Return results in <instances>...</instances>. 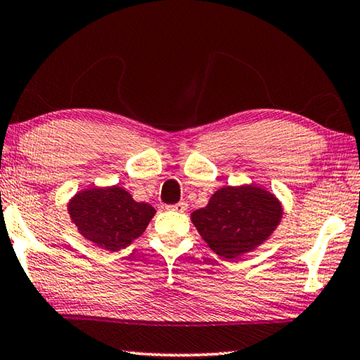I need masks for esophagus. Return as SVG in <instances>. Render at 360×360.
<instances>
[{"instance_id":"34e87169","label":"esophagus","mask_w":360,"mask_h":360,"mask_svg":"<svg viewBox=\"0 0 360 360\" xmlns=\"http://www.w3.org/2000/svg\"><path fill=\"white\" fill-rule=\"evenodd\" d=\"M167 210L176 211V212H184L187 210V203L186 202H179V203H176V205H168Z\"/></svg>"}]
</instances>
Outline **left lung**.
Returning <instances> with one entry per match:
<instances>
[{"label":"left lung","mask_w":360,"mask_h":360,"mask_svg":"<svg viewBox=\"0 0 360 360\" xmlns=\"http://www.w3.org/2000/svg\"><path fill=\"white\" fill-rule=\"evenodd\" d=\"M283 208L266 191L254 186L224 187L208 206L192 212V222L217 255L236 259L260 246L281 221Z\"/></svg>","instance_id":"left-lung-1"}]
</instances>
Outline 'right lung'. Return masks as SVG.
<instances>
[{
	"mask_svg": "<svg viewBox=\"0 0 360 360\" xmlns=\"http://www.w3.org/2000/svg\"><path fill=\"white\" fill-rule=\"evenodd\" d=\"M81 235L106 251H120L143 235L155 210L138 203L117 186L89 188L77 193L68 206Z\"/></svg>",
	"mask_w": 360,
	"mask_h": 360,
	"instance_id": "1",
	"label": "right lung"
}]
</instances>
